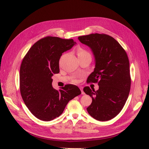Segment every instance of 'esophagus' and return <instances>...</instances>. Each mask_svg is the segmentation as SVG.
<instances>
[{
    "label": "esophagus",
    "mask_w": 149,
    "mask_h": 149,
    "mask_svg": "<svg viewBox=\"0 0 149 149\" xmlns=\"http://www.w3.org/2000/svg\"><path fill=\"white\" fill-rule=\"evenodd\" d=\"M79 88H80V89H81L82 94V95H84V91H83V88H82V87H79Z\"/></svg>",
    "instance_id": "esophagus-1"
}]
</instances>
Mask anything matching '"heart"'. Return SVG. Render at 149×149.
Segmentation results:
<instances>
[{
	"mask_svg": "<svg viewBox=\"0 0 149 149\" xmlns=\"http://www.w3.org/2000/svg\"><path fill=\"white\" fill-rule=\"evenodd\" d=\"M77 53L78 57L87 56V55H90V54H89V53L88 51H86V49H84V48L81 47H79L77 48ZM72 82H74V83L77 82V80H76V79H74V80L72 81Z\"/></svg>",
	"mask_w": 149,
	"mask_h": 149,
	"instance_id": "heart-1",
	"label": "heart"
}]
</instances>
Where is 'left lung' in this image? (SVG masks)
Segmentation results:
<instances>
[{"label":"left lung","mask_w":149,"mask_h":149,"mask_svg":"<svg viewBox=\"0 0 149 149\" xmlns=\"http://www.w3.org/2000/svg\"><path fill=\"white\" fill-rule=\"evenodd\" d=\"M92 49L95 68L87 82L98 83L95 91L86 86V94L92 98L87 110L93 118L107 121L118 115L128 98L131 88L130 61L126 51L113 38L105 33H92L78 37Z\"/></svg>","instance_id":"left-lung-1"}]
</instances>
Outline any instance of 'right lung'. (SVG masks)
<instances>
[{
    "label": "right lung",
    "instance_id": "obj_1",
    "mask_svg": "<svg viewBox=\"0 0 149 149\" xmlns=\"http://www.w3.org/2000/svg\"><path fill=\"white\" fill-rule=\"evenodd\" d=\"M75 43L73 39L45 37L34 44L23 59L19 70L21 95L31 113L40 120L50 121L59 117L68 102L81 94L73 84L65 85L58 91L52 87L51 77L60 72L62 53Z\"/></svg>",
    "mask_w": 149,
    "mask_h": 149
}]
</instances>
